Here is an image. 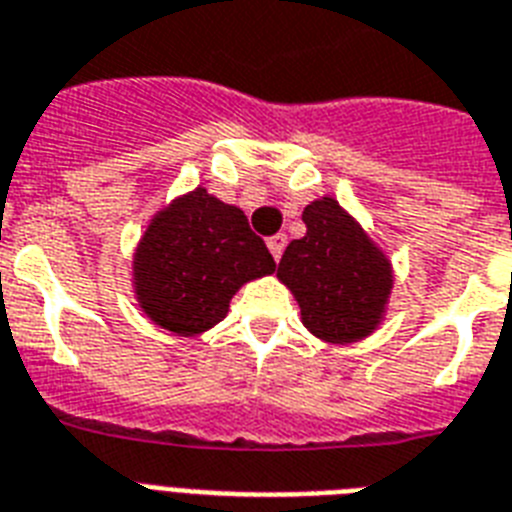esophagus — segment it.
I'll list each match as a JSON object with an SVG mask.
<instances>
[{
    "instance_id": "obj_1",
    "label": "esophagus",
    "mask_w": 512,
    "mask_h": 512,
    "mask_svg": "<svg viewBox=\"0 0 512 512\" xmlns=\"http://www.w3.org/2000/svg\"><path fill=\"white\" fill-rule=\"evenodd\" d=\"M284 247H286V236L284 234H276V236H270V239H268L270 255L276 257V260H281V255H284Z\"/></svg>"
}]
</instances>
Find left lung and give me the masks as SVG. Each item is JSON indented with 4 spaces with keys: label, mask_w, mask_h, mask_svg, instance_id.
<instances>
[{
    "label": "left lung",
    "mask_w": 512,
    "mask_h": 512,
    "mask_svg": "<svg viewBox=\"0 0 512 512\" xmlns=\"http://www.w3.org/2000/svg\"><path fill=\"white\" fill-rule=\"evenodd\" d=\"M307 234L286 247L276 276L292 289L302 323L323 342L373 334L392 294V263L334 197L302 213Z\"/></svg>",
    "instance_id": "obj_1"
}]
</instances>
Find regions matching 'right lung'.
I'll return each mask as SVG.
<instances>
[{"label": "right lung", "mask_w": 512, "mask_h": 512, "mask_svg": "<svg viewBox=\"0 0 512 512\" xmlns=\"http://www.w3.org/2000/svg\"><path fill=\"white\" fill-rule=\"evenodd\" d=\"M273 270L247 215L199 186L152 218L136 247L134 289L149 321L197 336L226 318L239 286Z\"/></svg>", "instance_id": "right-lung-1"}]
</instances>
